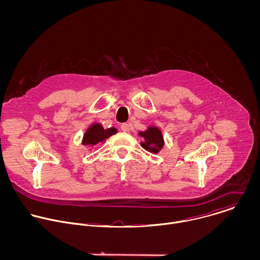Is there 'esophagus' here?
I'll list each match as a JSON object with an SVG mask.
<instances>
[{
	"mask_svg": "<svg viewBox=\"0 0 260 260\" xmlns=\"http://www.w3.org/2000/svg\"><path fill=\"white\" fill-rule=\"evenodd\" d=\"M121 131L124 132V133H128L129 132V125L127 123H122L121 126H120Z\"/></svg>",
	"mask_w": 260,
	"mask_h": 260,
	"instance_id": "1",
	"label": "esophagus"
}]
</instances>
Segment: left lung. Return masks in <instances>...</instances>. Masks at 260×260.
Segmentation results:
<instances>
[{
  "instance_id": "obj_1",
  "label": "left lung",
  "mask_w": 260,
  "mask_h": 260,
  "mask_svg": "<svg viewBox=\"0 0 260 260\" xmlns=\"http://www.w3.org/2000/svg\"><path fill=\"white\" fill-rule=\"evenodd\" d=\"M138 135L143 138L141 146L150 153H158L165 146V140L161 129L156 125H149L147 129L139 132Z\"/></svg>"
}]
</instances>
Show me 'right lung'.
Returning <instances> with one entry per match:
<instances>
[{"label":"right lung","mask_w":260,"mask_h":260,"mask_svg":"<svg viewBox=\"0 0 260 260\" xmlns=\"http://www.w3.org/2000/svg\"><path fill=\"white\" fill-rule=\"evenodd\" d=\"M115 134H117V129L115 127H109L105 129L101 123L94 122L85 131L82 138V145L92 147L98 144H104L108 138Z\"/></svg>","instance_id":"obj_1"}]
</instances>
